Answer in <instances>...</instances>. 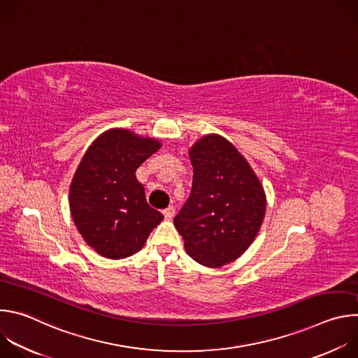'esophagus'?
Masks as SVG:
<instances>
[{
  "label": "esophagus",
  "instance_id": "esophagus-1",
  "mask_svg": "<svg viewBox=\"0 0 358 358\" xmlns=\"http://www.w3.org/2000/svg\"><path fill=\"white\" fill-rule=\"evenodd\" d=\"M163 214H164V218H166L167 221H170V220L174 218L176 210H174V207H169V208H166V210L163 211Z\"/></svg>",
  "mask_w": 358,
  "mask_h": 358
}]
</instances>
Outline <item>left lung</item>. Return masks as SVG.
<instances>
[{
  "instance_id": "obj_1",
  "label": "left lung",
  "mask_w": 358,
  "mask_h": 358,
  "mask_svg": "<svg viewBox=\"0 0 358 358\" xmlns=\"http://www.w3.org/2000/svg\"><path fill=\"white\" fill-rule=\"evenodd\" d=\"M188 156L194 169L191 195L174 225L189 257L218 269L242 257L257 238L266 194L248 160L217 133L198 138Z\"/></svg>"
}]
</instances>
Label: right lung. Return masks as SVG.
Here are the masks:
<instances>
[{
	"label": "right lung",
	"instance_id": "add662e5",
	"mask_svg": "<svg viewBox=\"0 0 358 358\" xmlns=\"http://www.w3.org/2000/svg\"><path fill=\"white\" fill-rule=\"evenodd\" d=\"M162 141L123 127L101 133L85 151L69 185V210L85 242L108 259L138 252L163 214L151 208L136 170Z\"/></svg>",
	"mask_w": 358,
	"mask_h": 358
}]
</instances>
